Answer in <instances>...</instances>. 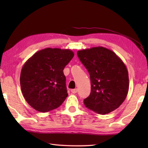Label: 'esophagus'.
Segmentation results:
<instances>
[{
    "mask_svg": "<svg viewBox=\"0 0 148 148\" xmlns=\"http://www.w3.org/2000/svg\"><path fill=\"white\" fill-rule=\"evenodd\" d=\"M71 92H72V93H74V94L76 93V92H77V89H72V90H71Z\"/></svg>",
    "mask_w": 148,
    "mask_h": 148,
    "instance_id": "34e87169",
    "label": "esophagus"
}]
</instances>
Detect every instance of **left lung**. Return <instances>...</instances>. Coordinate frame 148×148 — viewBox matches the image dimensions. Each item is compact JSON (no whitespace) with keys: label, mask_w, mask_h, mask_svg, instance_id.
<instances>
[{"label":"left lung","mask_w":148,"mask_h":148,"mask_svg":"<svg viewBox=\"0 0 148 148\" xmlns=\"http://www.w3.org/2000/svg\"><path fill=\"white\" fill-rule=\"evenodd\" d=\"M80 61L88 71L91 93L85 106L100 114H106L119 108L129 91V74L122 60L104 47L77 51Z\"/></svg>","instance_id":"8db88e82"}]
</instances>
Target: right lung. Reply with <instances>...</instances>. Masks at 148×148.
Wrapping results in <instances>:
<instances>
[{
	"label": "right lung",
	"instance_id": "add662e5",
	"mask_svg": "<svg viewBox=\"0 0 148 148\" xmlns=\"http://www.w3.org/2000/svg\"><path fill=\"white\" fill-rule=\"evenodd\" d=\"M74 56L70 49L45 48L35 53L22 67V93L34 110L47 112L59 107L68 96L63 70Z\"/></svg>",
	"mask_w": 148,
	"mask_h": 148
}]
</instances>
